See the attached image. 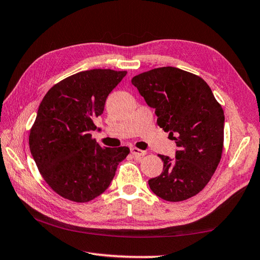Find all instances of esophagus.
Instances as JSON below:
<instances>
[{"mask_svg": "<svg viewBox=\"0 0 260 260\" xmlns=\"http://www.w3.org/2000/svg\"><path fill=\"white\" fill-rule=\"evenodd\" d=\"M131 153L135 156V157H141V156H144L146 154V152H144L142 149H138L136 147H132L131 148Z\"/></svg>", "mask_w": 260, "mask_h": 260, "instance_id": "34e87169", "label": "esophagus"}]
</instances>
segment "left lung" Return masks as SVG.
<instances>
[{"mask_svg":"<svg viewBox=\"0 0 260 260\" xmlns=\"http://www.w3.org/2000/svg\"><path fill=\"white\" fill-rule=\"evenodd\" d=\"M132 84L155 108L157 124L170 133L178 150L171 159L159 155L164 167L148 180L155 195L182 202L197 195L214 175L224 147V111L202 77L172 66L144 72Z\"/></svg>","mask_w":260,"mask_h":260,"instance_id":"8db88e82","label":"left lung"}]
</instances>
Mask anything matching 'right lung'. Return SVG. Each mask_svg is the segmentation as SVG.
I'll return each mask as SVG.
<instances>
[{
  "mask_svg": "<svg viewBox=\"0 0 260 260\" xmlns=\"http://www.w3.org/2000/svg\"><path fill=\"white\" fill-rule=\"evenodd\" d=\"M126 71L95 69L64 78L42 100L29 131V150L51 188L63 198L87 203L110 186L129 148H103L89 134L108 94Z\"/></svg>",
  "mask_w": 260,
  "mask_h": 260,
  "instance_id": "obj_1",
  "label": "right lung"
}]
</instances>
